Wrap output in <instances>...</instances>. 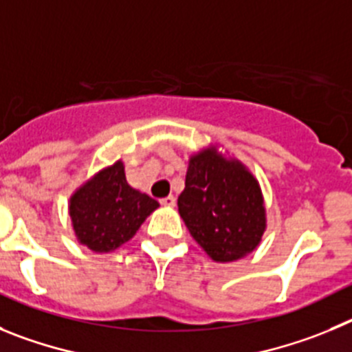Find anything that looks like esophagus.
<instances>
[{
    "label": "esophagus",
    "mask_w": 352,
    "mask_h": 352,
    "mask_svg": "<svg viewBox=\"0 0 352 352\" xmlns=\"http://www.w3.org/2000/svg\"><path fill=\"white\" fill-rule=\"evenodd\" d=\"M160 204L166 205V207H173V205H175V196L170 195V196H166V198H161Z\"/></svg>",
    "instance_id": "1"
}]
</instances>
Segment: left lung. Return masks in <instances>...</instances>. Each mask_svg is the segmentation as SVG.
Here are the masks:
<instances>
[{"mask_svg": "<svg viewBox=\"0 0 352 352\" xmlns=\"http://www.w3.org/2000/svg\"><path fill=\"white\" fill-rule=\"evenodd\" d=\"M177 205L192 239L221 263L254 251L267 223L254 177L214 148L191 157Z\"/></svg>", "mask_w": 352, "mask_h": 352, "instance_id": "1", "label": "left lung"}]
</instances>
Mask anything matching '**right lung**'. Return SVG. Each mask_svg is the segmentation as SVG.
<instances>
[{"label":"right lung","mask_w":352,"mask_h":352,"mask_svg":"<svg viewBox=\"0 0 352 352\" xmlns=\"http://www.w3.org/2000/svg\"><path fill=\"white\" fill-rule=\"evenodd\" d=\"M157 205L126 182L124 166L117 161L72 196L69 217L82 245L109 252L128 242Z\"/></svg>","instance_id":"add662e5"}]
</instances>
